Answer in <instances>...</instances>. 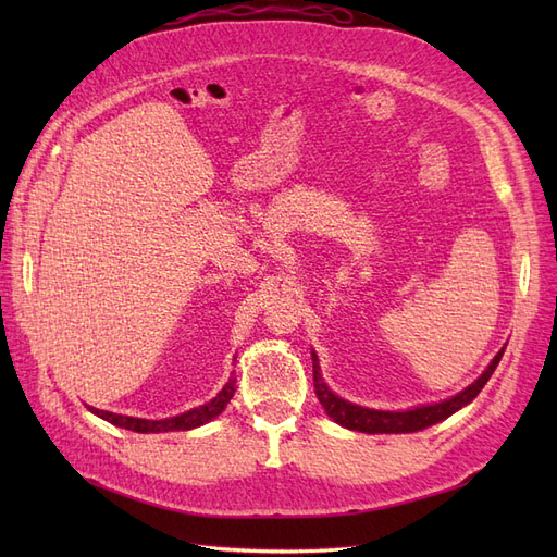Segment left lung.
I'll return each instance as SVG.
<instances>
[{"instance_id":"left-lung-1","label":"left lung","mask_w":557,"mask_h":557,"mask_svg":"<svg viewBox=\"0 0 557 557\" xmlns=\"http://www.w3.org/2000/svg\"><path fill=\"white\" fill-rule=\"evenodd\" d=\"M502 352L504 348L497 352L495 360L491 362V367L485 369V372L471 383L467 391H462L460 395H455L446 401L440 404H432V407H420L413 411H374V409H364V407H356V404H350L342 397H336L330 387L323 383V376H320V367L318 360L313 356V387H315V395L323 404V409L327 411V416L334 420V423H339L348 430H356V432H364V434H401V432H418V430H425L434 423H442L444 418L453 416L458 409H462L465 404H469L474 399L481 391L483 385L487 383V379L493 376L495 367L502 360Z\"/></svg>"}]
</instances>
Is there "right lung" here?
Wrapping results in <instances>:
<instances>
[{
	"label": "right lung",
	"instance_id": "1",
	"mask_svg": "<svg viewBox=\"0 0 557 557\" xmlns=\"http://www.w3.org/2000/svg\"><path fill=\"white\" fill-rule=\"evenodd\" d=\"M234 395V379L227 381V385L223 387L221 393H218V397H213L211 401H207L205 407L199 409H193L188 413H181V416H174V418H164V420H144V418H129V416H121V413H109V411H99V409H90L92 413H97L99 418L109 420V423L117 425V428H125V430H132V432H174V430H193V428H199L209 423L211 418H215L218 413H221L227 401L232 399Z\"/></svg>",
	"mask_w": 557,
	"mask_h": 557
}]
</instances>
